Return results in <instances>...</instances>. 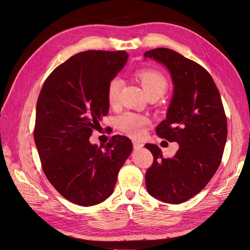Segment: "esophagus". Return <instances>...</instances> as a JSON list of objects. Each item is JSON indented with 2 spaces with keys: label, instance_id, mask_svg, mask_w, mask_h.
Wrapping results in <instances>:
<instances>
[{
  "label": "esophagus",
  "instance_id": "1",
  "mask_svg": "<svg viewBox=\"0 0 250 250\" xmlns=\"http://www.w3.org/2000/svg\"><path fill=\"white\" fill-rule=\"evenodd\" d=\"M132 145H133V148L134 149H138V150L142 149L144 147V144H142V143H140L138 141H133Z\"/></svg>",
  "mask_w": 250,
  "mask_h": 250
}]
</instances>
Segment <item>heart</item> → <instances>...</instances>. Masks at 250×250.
<instances>
[{
	"label": "heart",
	"mask_w": 250,
	"mask_h": 250,
	"mask_svg": "<svg viewBox=\"0 0 250 250\" xmlns=\"http://www.w3.org/2000/svg\"><path fill=\"white\" fill-rule=\"evenodd\" d=\"M137 77L147 97L150 95L163 96L167 89V80L161 72L151 69H144L137 73ZM123 86L124 82L120 77H115L109 81L106 88V99L111 106L119 104ZM116 124L118 128L128 137L132 139H141L146 132L149 120L144 115L127 111L117 118Z\"/></svg>",
	"instance_id": "b5f03b06"
}]
</instances>
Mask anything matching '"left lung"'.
Here are the masks:
<instances>
[{
  "label": "left lung",
  "instance_id": "left-lung-1",
  "mask_svg": "<svg viewBox=\"0 0 250 250\" xmlns=\"http://www.w3.org/2000/svg\"><path fill=\"white\" fill-rule=\"evenodd\" d=\"M165 64L174 84L167 119L156 126L162 139L179 148L165 158L161 148L146 144L153 163L146 172L147 192L178 204L200 192L216 172L228 138V121L218 88L203 66L167 48L145 53Z\"/></svg>",
  "mask_w": 250,
  "mask_h": 250
}]
</instances>
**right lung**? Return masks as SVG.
<instances>
[{
  "mask_svg": "<svg viewBox=\"0 0 250 250\" xmlns=\"http://www.w3.org/2000/svg\"><path fill=\"white\" fill-rule=\"evenodd\" d=\"M125 51H86L51 73L37 102L35 144L42 168L67 200L90 207L105 200L132 150L131 141L113 135L102 147L89 143L106 116V88L126 62Z\"/></svg>",
  "mask_w": 250,
  "mask_h": 250,
  "instance_id": "1",
  "label": "right lung"
}]
</instances>
